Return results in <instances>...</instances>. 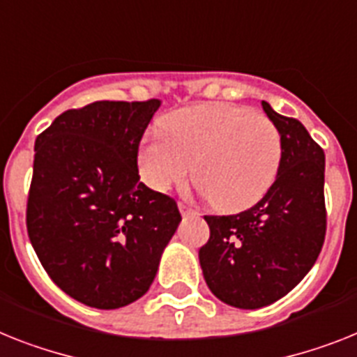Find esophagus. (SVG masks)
Listing matches in <instances>:
<instances>
[{
    "mask_svg": "<svg viewBox=\"0 0 357 357\" xmlns=\"http://www.w3.org/2000/svg\"><path fill=\"white\" fill-rule=\"evenodd\" d=\"M178 206H179V212H181V214H183V215L194 214L192 208H190V206H188V205H185L183 202H179V203H178Z\"/></svg>",
    "mask_w": 357,
    "mask_h": 357,
    "instance_id": "esophagus-1",
    "label": "esophagus"
}]
</instances>
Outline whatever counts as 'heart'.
Masks as SVG:
<instances>
[{"label":"heart","instance_id":"1","mask_svg":"<svg viewBox=\"0 0 357 357\" xmlns=\"http://www.w3.org/2000/svg\"><path fill=\"white\" fill-rule=\"evenodd\" d=\"M161 130L137 151L143 181L160 192L183 183L194 167V185L206 202L221 212H238L259 202L280 170L278 128L247 107H185L165 116Z\"/></svg>","mask_w":357,"mask_h":357}]
</instances>
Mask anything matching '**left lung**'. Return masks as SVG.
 <instances>
[{"instance_id":"left-lung-1","label":"left lung","mask_w":357,"mask_h":357,"mask_svg":"<svg viewBox=\"0 0 357 357\" xmlns=\"http://www.w3.org/2000/svg\"><path fill=\"white\" fill-rule=\"evenodd\" d=\"M281 136L275 181L252 208L205 215L211 238L199 248L203 278L215 298L254 310L274 303L303 280L326 230L325 152L294 118L261 101Z\"/></svg>"}]
</instances>
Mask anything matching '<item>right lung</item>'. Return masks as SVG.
I'll list each match as a JSON object with an SVG mask.
<instances>
[{"instance_id": "right-lung-1", "label": "right lung", "mask_w": 357, "mask_h": 357, "mask_svg": "<svg viewBox=\"0 0 357 357\" xmlns=\"http://www.w3.org/2000/svg\"><path fill=\"white\" fill-rule=\"evenodd\" d=\"M160 100L96 101L36 137L26 230L50 280L112 310L151 289L181 214L139 181L137 146Z\"/></svg>"}]
</instances>
